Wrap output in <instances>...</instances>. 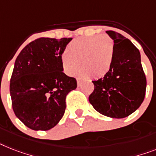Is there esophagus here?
<instances>
[{
    "label": "esophagus",
    "mask_w": 156,
    "mask_h": 156,
    "mask_svg": "<svg viewBox=\"0 0 156 156\" xmlns=\"http://www.w3.org/2000/svg\"><path fill=\"white\" fill-rule=\"evenodd\" d=\"M81 83H82L81 80L80 78H77V85H78V87H80L81 85Z\"/></svg>",
    "instance_id": "1"
}]
</instances>
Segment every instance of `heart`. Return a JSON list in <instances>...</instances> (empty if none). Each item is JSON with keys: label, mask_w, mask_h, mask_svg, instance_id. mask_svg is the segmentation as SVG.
I'll use <instances>...</instances> for the list:
<instances>
[{"label": "heart", "mask_w": 156, "mask_h": 156, "mask_svg": "<svg viewBox=\"0 0 156 156\" xmlns=\"http://www.w3.org/2000/svg\"><path fill=\"white\" fill-rule=\"evenodd\" d=\"M60 57L63 71L73 75L81 66L80 75L100 78L108 73L114 57V43L108 36L80 37L73 40Z\"/></svg>", "instance_id": "b5f03b06"}]
</instances>
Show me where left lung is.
Returning a JSON list of instances; mask_svg holds the SVG:
<instances>
[{"label":"left lung","instance_id":"1","mask_svg":"<svg viewBox=\"0 0 156 156\" xmlns=\"http://www.w3.org/2000/svg\"><path fill=\"white\" fill-rule=\"evenodd\" d=\"M114 41L111 69L103 78L92 81L89 102L100 114L121 119L140 108L144 100L147 80L138 48L115 31H107Z\"/></svg>","mask_w":156,"mask_h":156}]
</instances>
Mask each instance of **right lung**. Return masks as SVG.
Masks as SVG:
<instances>
[{
  "instance_id": "1",
  "label": "right lung",
  "mask_w": 156,
  "mask_h": 156,
  "mask_svg": "<svg viewBox=\"0 0 156 156\" xmlns=\"http://www.w3.org/2000/svg\"><path fill=\"white\" fill-rule=\"evenodd\" d=\"M72 40L41 37L27 44L16 57L10 80L12 106L30 129L55 127L65 112L67 95L76 88V80L63 73L60 61Z\"/></svg>"
}]
</instances>
